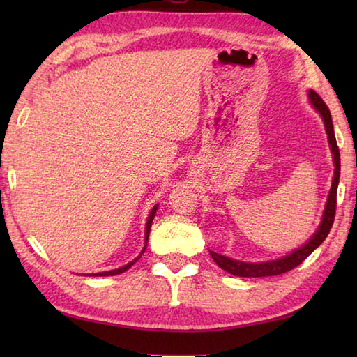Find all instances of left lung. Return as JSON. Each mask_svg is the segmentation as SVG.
<instances>
[{
    "label": "left lung",
    "instance_id": "1",
    "mask_svg": "<svg viewBox=\"0 0 357 357\" xmlns=\"http://www.w3.org/2000/svg\"><path fill=\"white\" fill-rule=\"evenodd\" d=\"M308 100H310V104L313 105V109L319 113L324 121L325 132H327V136H328V146L333 155V164H335V174H333V179H331V188L327 196V202H325L321 224L304 245H301L299 248L293 250L291 253H288L282 257H278V259H273V261L242 262V261L231 259V257H227L224 255L210 252V256L213 257V261L218 264V267H221L227 273H230V275L241 276V278H264V276L282 275V273L290 271L294 267H298L299 264L304 262L307 257L322 244L325 238L328 236L333 221H335V213H336V195H337V185H339V178H340V155H339V149H337V142L335 136V128H333L331 113L327 107V104L322 101V98L317 95L314 90H308Z\"/></svg>",
    "mask_w": 357,
    "mask_h": 357
}]
</instances>
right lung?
Wrapping results in <instances>:
<instances>
[{
	"mask_svg": "<svg viewBox=\"0 0 357 357\" xmlns=\"http://www.w3.org/2000/svg\"><path fill=\"white\" fill-rule=\"evenodd\" d=\"M156 210H158V204L156 206L150 210V215H149V218H147V222H146V234H144V247H142V250H141V253H139V256L136 257V259H133L132 262H128V264H126V265H123V267H119V268H115V270H109V271H101V273H90V275H87V276H115V275H121V273H124L126 270H128L132 267V265L139 259L141 257V255L146 252V248H147V242H149V233H150V227H151V222H153V218H155V215H156Z\"/></svg>",
	"mask_w": 357,
	"mask_h": 357,
	"instance_id": "right-lung-1",
	"label": "right lung"
}]
</instances>
